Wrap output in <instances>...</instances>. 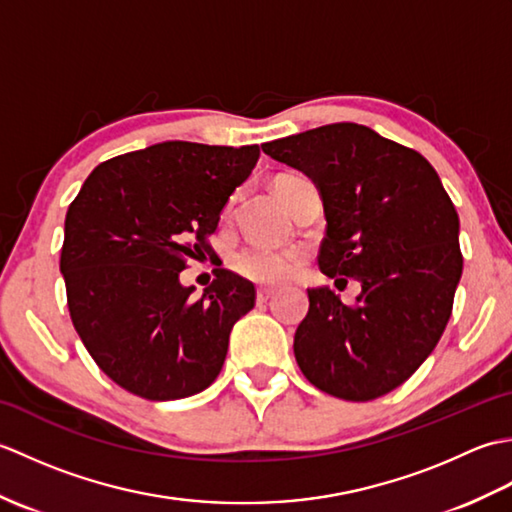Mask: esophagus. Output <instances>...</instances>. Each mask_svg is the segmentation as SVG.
<instances>
[{"instance_id":"obj_1","label":"esophagus","mask_w":512,"mask_h":512,"mask_svg":"<svg viewBox=\"0 0 512 512\" xmlns=\"http://www.w3.org/2000/svg\"><path fill=\"white\" fill-rule=\"evenodd\" d=\"M270 297H273V290H270V288H259L257 290V303H266Z\"/></svg>"}]
</instances>
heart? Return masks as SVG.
Listing matches in <instances>:
<instances>
[{
  "instance_id": "b5f03b06",
  "label": "heart",
  "mask_w": 512,
  "mask_h": 512,
  "mask_svg": "<svg viewBox=\"0 0 512 512\" xmlns=\"http://www.w3.org/2000/svg\"><path fill=\"white\" fill-rule=\"evenodd\" d=\"M292 178H279L275 187L286 184ZM303 262V253L295 246H268V244H250L231 257V266L235 273L255 281V284H281L297 273Z\"/></svg>"
}]
</instances>
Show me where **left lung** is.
<instances>
[{
  "label": "left lung",
  "mask_w": 512,
  "mask_h": 512,
  "mask_svg": "<svg viewBox=\"0 0 512 512\" xmlns=\"http://www.w3.org/2000/svg\"><path fill=\"white\" fill-rule=\"evenodd\" d=\"M262 149L319 189L321 273L361 284L354 306L328 286L308 290L295 332L303 376L343 400L389 394L449 323L462 277L458 211L427 158L365 125H323Z\"/></svg>",
  "instance_id": "8db88e82"
}]
</instances>
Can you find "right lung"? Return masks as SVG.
<instances>
[{
  "label": "right lung",
  "instance_id": "add662e5",
  "mask_svg": "<svg viewBox=\"0 0 512 512\" xmlns=\"http://www.w3.org/2000/svg\"><path fill=\"white\" fill-rule=\"evenodd\" d=\"M257 145L167 140L101 162L65 215L61 275L83 345L116 385L147 400L200 394L222 372L235 321L255 286L217 268L200 299L180 284Z\"/></svg>",
  "mask_w": 512,
  "mask_h": 512
}]
</instances>
